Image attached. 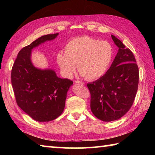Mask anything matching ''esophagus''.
<instances>
[{"label": "esophagus", "instance_id": "34e87169", "mask_svg": "<svg viewBox=\"0 0 155 155\" xmlns=\"http://www.w3.org/2000/svg\"><path fill=\"white\" fill-rule=\"evenodd\" d=\"M75 83L77 84H81V85H85V83L81 81H75Z\"/></svg>", "mask_w": 155, "mask_h": 155}]
</instances>
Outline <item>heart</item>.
I'll list each match as a JSON object with an SVG mask.
<instances>
[{"mask_svg": "<svg viewBox=\"0 0 155 155\" xmlns=\"http://www.w3.org/2000/svg\"><path fill=\"white\" fill-rule=\"evenodd\" d=\"M114 57V48L107 41L90 36H80L65 46V53L57 54V61L62 74L71 78L77 70L88 80H95L105 74Z\"/></svg>", "mask_w": 155, "mask_h": 155, "instance_id": "heart-1", "label": "heart"}]
</instances>
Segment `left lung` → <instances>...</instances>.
<instances>
[{
    "label": "left lung",
    "instance_id": "left-lung-1",
    "mask_svg": "<svg viewBox=\"0 0 155 155\" xmlns=\"http://www.w3.org/2000/svg\"><path fill=\"white\" fill-rule=\"evenodd\" d=\"M118 51L105 74L87 84L91 94V112L99 120L111 122L122 117L134 102L139 83V69L130 49L111 35Z\"/></svg>",
    "mask_w": 155,
    "mask_h": 155
}]
</instances>
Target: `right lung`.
<instances>
[{
	"mask_svg": "<svg viewBox=\"0 0 155 155\" xmlns=\"http://www.w3.org/2000/svg\"><path fill=\"white\" fill-rule=\"evenodd\" d=\"M59 33L41 36L18 54L12 70V84L18 105L33 120L49 122L64 111L72 81L61 78L52 69L36 68L31 61L34 48L55 39Z\"/></svg>",
	"mask_w": 155,
	"mask_h": 155,
	"instance_id": "right-lung-1",
	"label": "right lung"
}]
</instances>
